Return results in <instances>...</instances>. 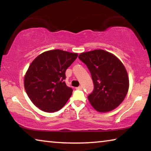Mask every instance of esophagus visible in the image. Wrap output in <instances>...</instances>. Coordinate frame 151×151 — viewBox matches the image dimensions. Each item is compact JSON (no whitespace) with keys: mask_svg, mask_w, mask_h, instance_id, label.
I'll return each mask as SVG.
<instances>
[{"mask_svg":"<svg viewBox=\"0 0 151 151\" xmlns=\"http://www.w3.org/2000/svg\"><path fill=\"white\" fill-rule=\"evenodd\" d=\"M76 90H82V89H83V87H82L81 86H78V87H76Z\"/></svg>","mask_w":151,"mask_h":151,"instance_id":"obj_1","label":"esophagus"}]
</instances>
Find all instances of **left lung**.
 <instances>
[{"instance_id": "8db88e82", "label": "left lung", "mask_w": 151, "mask_h": 151, "mask_svg": "<svg viewBox=\"0 0 151 151\" xmlns=\"http://www.w3.org/2000/svg\"><path fill=\"white\" fill-rule=\"evenodd\" d=\"M78 58L87 66L93 81L94 90L88 96L91 105L101 112L118 107L129 87V76L121 61L101 49L83 52Z\"/></svg>"}]
</instances>
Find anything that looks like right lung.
Masks as SVG:
<instances>
[{"instance_id": "1", "label": "right lung", "mask_w": 151, "mask_h": 151, "mask_svg": "<svg viewBox=\"0 0 151 151\" xmlns=\"http://www.w3.org/2000/svg\"><path fill=\"white\" fill-rule=\"evenodd\" d=\"M77 57V53L56 49L46 51L35 58L25 74L24 85L36 106L53 112L65 106L73 93V89L64 81L65 72Z\"/></svg>"}]
</instances>
